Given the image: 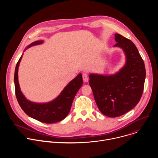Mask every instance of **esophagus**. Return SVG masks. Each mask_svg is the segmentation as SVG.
I'll use <instances>...</instances> for the list:
<instances>
[{
	"label": "esophagus",
	"mask_w": 158,
	"mask_h": 158,
	"mask_svg": "<svg viewBox=\"0 0 158 158\" xmlns=\"http://www.w3.org/2000/svg\"><path fill=\"white\" fill-rule=\"evenodd\" d=\"M82 79H83V81L86 82L88 81L89 77H88V75L86 73H83L82 74Z\"/></svg>",
	"instance_id": "1"
}]
</instances>
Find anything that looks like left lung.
<instances>
[{"instance_id":"1","label":"left lung","mask_w":158,"mask_h":158,"mask_svg":"<svg viewBox=\"0 0 158 158\" xmlns=\"http://www.w3.org/2000/svg\"><path fill=\"white\" fill-rule=\"evenodd\" d=\"M115 40L114 47L124 52V66L113 75H89L96 104L104 115L110 118L122 116L138 104L146 78L144 63L134 44L119 34H115Z\"/></svg>"}]
</instances>
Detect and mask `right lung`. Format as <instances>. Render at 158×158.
<instances>
[{
	"mask_svg": "<svg viewBox=\"0 0 158 158\" xmlns=\"http://www.w3.org/2000/svg\"><path fill=\"white\" fill-rule=\"evenodd\" d=\"M42 43L43 40L34 42L29 45L26 49ZM22 56L23 54L17 63L14 74L15 96L20 107L29 117L42 123L52 124L62 121L68 115L74 97L82 85V74H79L72 80L63 89L60 95L52 101L47 103L33 102L25 98L19 87L18 68Z\"/></svg>",
	"mask_w": 158,
	"mask_h": 158,
	"instance_id": "right-lung-1",
	"label": "right lung"
}]
</instances>
